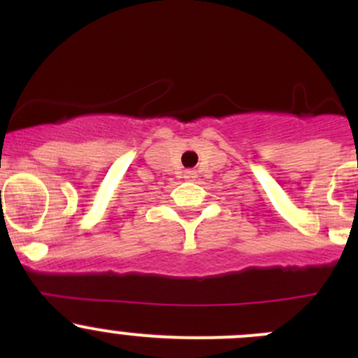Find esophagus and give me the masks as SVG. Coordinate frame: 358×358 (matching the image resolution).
I'll return each mask as SVG.
<instances>
[{"instance_id":"obj_1","label":"esophagus","mask_w":358,"mask_h":358,"mask_svg":"<svg viewBox=\"0 0 358 358\" xmlns=\"http://www.w3.org/2000/svg\"><path fill=\"white\" fill-rule=\"evenodd\" d=\"M197 176V171H194V169H185L183 171V178L185 180H194Z\"/></svg>"}]
</instances>
